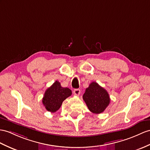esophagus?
Instances as JSON below:
<instances>
[{"mask_svg":"<svg viewBox=\"0 0 150 150\" xmlns=\"http://www.w3.org/2000/svg\"><path fill=\"white\" fill-rule=\"evenodd\" d=\"M73 93H74L75 96H79L80 93H81V90H80L79 89H74Z\"/></svg>","mask_w":150,"mask_h":150,"instance_id":"obj_1","label":"esophagus"}]
</instances>
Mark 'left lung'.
Wrapping results in <instances>:
<instances>
[{"instance_id": "left-lung-1", "label": "left lung", "mask_w": 150, "mask_h": 150, "mask_svg": "<svg viewBox=\"0 0 150 150\" xmlns=\"http://www.w3.org/2000/svg\"><path fill=\"white\" fill-rule=\"evenodd\" d=\"M83 98L89 110L96 114L103 112L110 103L107 91L94 81L86 89Z\"/></svg>"}]
</instances>
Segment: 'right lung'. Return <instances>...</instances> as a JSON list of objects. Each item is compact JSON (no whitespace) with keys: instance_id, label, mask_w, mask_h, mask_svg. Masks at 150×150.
<instances>
[{"instance_id":"add662e5","label":"right lung","mask_w":150,"mask_h":150,"mask_svg":"<svg viewBox=\"0 0 150 150\" xmlns=\"http://www.w3.org/2000/svg\"><path fill=\"white\" fill-rule=\"evenodd\" d=\"M71 94L70 89L61 86L60 83L56 81L46 90L42 98V104L47 111L54 112L60 109L63 101Z\"/></svg>"}]
</instances>
